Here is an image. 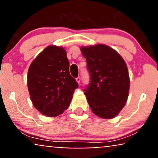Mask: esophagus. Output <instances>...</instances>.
<instances>
[{
  "label": "esophagus",
  "instance_id": "1",
  "mask_svg": "<svg viewBox=\"0 0 158 158\" xmlns=\"http://www.w3.org/2000/svg\"><path fill=\"white\" fill-rule=\"evenodd\" d=\"M76 80H77V81L78 83H79V84H80V81H81V78L80 77H78L77 79H76Z\"/></svg>",
  "mask_w": 158,
  "mask_h": 158
}]
</instances>
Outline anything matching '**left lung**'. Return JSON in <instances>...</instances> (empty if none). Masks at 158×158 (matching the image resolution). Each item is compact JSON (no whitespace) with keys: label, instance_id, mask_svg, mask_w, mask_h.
Returning <instances> with one entry per match:
<instances>
[{"label":"left lung","instance_id":"1","mask_svg":"<svg viewBox=\"0 0 158 158\" xmlns=\"http://www.w3.org/2000/svg\"><path fill=\"white\" fill-rule=\"evenodd\" d=\"M90 73V84L84 89L90 109L103 119H112L125 106L130 79L121 56L105 44L81 47Z\"/></svg>","mask_w":158,"mask_h":158}]
</instances>
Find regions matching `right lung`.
Segmentation results:
<instances>
[{
  "label": "right lung",
  "mask_w": 158,
  "mask_h": 158,
  "mask_svg": "<svg viewBox=\"0 0 158 158\" xmlns=\"http://www.w3.org/2000/svg\"><path fill=\"white\" fill-rule=\"evenodd\" d=\"M67 52L61 47H47L32 61L27 86L33 106L40 113L54 117L70 106L77 81L69 72Z\"/></svg>",
  "instance_id": "right-lung-1"
}]
</instances>
